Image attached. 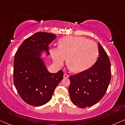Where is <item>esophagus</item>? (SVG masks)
I'll return each instance as SVG.
<instances>
[{"mask_svg":"<svg viewBox=\"0 0 125 125\" xmlns=\"http://www.w3.org/2000/svg\"><path fill=\"white\" fill-rule=\"evenodd\" d=\"M63 77H64V78H68V75L66 74V73H65V74H64V75H63Z\"/></svg>","mask_w":125,"mask_h":125,"instance_id":"34e87169","label":"esophagus"}]
</instances>
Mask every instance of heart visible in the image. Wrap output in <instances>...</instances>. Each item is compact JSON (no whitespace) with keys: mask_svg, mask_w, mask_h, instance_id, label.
I'll list each match as a JSON object with an SVG mask.
<instances>
[{"mask_svg":"<svg viewBox=\"0 0 125 125\" xmlns=\"http://www.w3.org/2000/svg\"><path fill=\"white\" fill-rule=\"evenodd\" d=\"M53 62L62 66L67 57V64L74 72L87 70L96 62L98 55V45L83 37L68 36L59 42V47L50 51Z\"/></svg>","mask_w":125,"mask_h":125,"instance_id":"obj_1","label":"heart"}]
</instances>
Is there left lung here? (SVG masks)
I'll use <instances>...</instances> for the list:
<instances>
[{"instance_id": "8db88e82", "label": "left lung", "mask_w": 125, "mask_h": 125, "mask_svg": "<svg viewBox=\"0 0 125 125\" xmlns=\"http://www.w3.org/2000/svg\"><path fill=\"white\" fill-rule=\"evenodd\" d=\"M98 58L94 66L70 77L69 94L74 105L84 108L100 101L110 84L111 63L106 51L98 43Z\"/></svg>"}]
</instances>
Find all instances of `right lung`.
<instances>
[{
    "label": "right lung",
    "instance_id": "add662e5",
    "mask_svg": "<svg viewBox=\"0 0 125 125\" xmlns=\"http://www.w3.org/2000/svg\"><path fill=\"white\" fill-rule=\"evenodd\" d=\"M52 33L39 31L25 39L14 59V83L27 104L41 106L50 101L63 72L52 73L47 70L40 56L43 51L49 55L48 45L56 38Z\"/></svg>",
    "mask_w": 125,
    "mask_h": 125
}]
</instances>
